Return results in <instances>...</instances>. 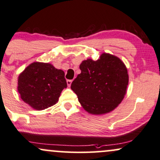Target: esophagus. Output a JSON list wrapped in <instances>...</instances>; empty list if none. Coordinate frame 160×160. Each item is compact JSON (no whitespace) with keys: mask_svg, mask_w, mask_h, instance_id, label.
<instances>
[{"mask_svg":"<svg viewBox=\"0 0 160 160\" xmlns=\"http://www.w3.org/2000/svg\"><path fill=\"white\" fill-rule=\"evenodd\" d=\"M72 80H67V85H68V87H70L71 85H72Z\"/></svg>","mask_w":160,"mask_h":160,"instance_id":"esophagus-1","label":"esophagus"}]
</instances>
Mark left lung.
<instances>
[{
  "mask_svg": "<svg viewBox=\"0 0 160 160\" xmlns=\"http://www.w3.org/2000/svg\"><path fill=\"white\" fill-rule=\"evenodd\" d=\"M81 73L71 88L88 113L102 115L112 111L124 99L129 82L128 69L115 56L103 53L100 59H88L80 65Z\"/></svg>",
  "mask_w": 160,
  "mask_h": 160,
  "instance_id": "1",
  "label": "left lung"
}]
</instances>
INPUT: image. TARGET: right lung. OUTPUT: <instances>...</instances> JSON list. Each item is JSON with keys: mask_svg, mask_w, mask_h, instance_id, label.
Segmentation results:
<instances>
[{"mask_svg": "<svg viewBox=\"0 0 160 160\" xmlns=\"http://www.w3.org/2000/svg\"><path fill=\"white\" fill-rule=\"evenodd\" d=\"M66 87L64 72L50 63L32 62L18 79L21 98L36 110L56 104L62 91Z\"/></svg>", "mask_w": 160, "mask_h": 160, "instance_id": "add662e5", "label": "right lung"}]
</instances>
